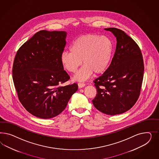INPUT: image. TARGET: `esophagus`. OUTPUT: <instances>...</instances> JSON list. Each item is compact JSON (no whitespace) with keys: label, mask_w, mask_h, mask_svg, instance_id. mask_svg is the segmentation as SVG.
Wrapping results in <instances>:
<instances>
[{"label":"esophagus","mask_w":159,"mask_h":159,"mask_svg":"<svg viewBox=\"0 0 159 159\" xmlns=\"http://www.w3.org/2000/svg\"><path fill=\"white\" fill-rule=\"evenodd\" d=\"M85 84L84 83H81V82H80V83H78V86L79 88H82V87H83L85 86Z\"/></svg>","instance_id":"34e87169"}]
</instances>
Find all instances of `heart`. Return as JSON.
<instances>
[{
  "label": "heart",
  "mask_w": 159,
  "mask_h": 159,
  "mask_svg": "<svg viewBox=\"0 0 159 159\" xmlns=\"http://www.w3.org/2000/svg\"><path fill=\"white\" fill-rule=\"evenodd\" d=\"M113 48L112 41L108 37L86 34L76 39L70 46V51H63L60 60L63 67L72 73L76 72L83 63L84 66L75 78L84 80L93 73L98 75L106 71L111 61Z\"/></svg>",
  "instance_id": "1"
}]
</instances>
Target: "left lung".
<instances>
[{"label": "left lung", "instance_id": "obj_1", "mask_svg": "<svg viewBox=\"0 0 159 159\" xmlns=\"http://www.w3.org/2000/svg\"><path fill=\"white\" fill-rule=\"evenodd\" d=\"M105 30L116 38V52L106 72L94 80L97 93L92 102L98 111L114 116L128 111L138 100L144 63L138 45L124 31Z\"/></svg>", "mask_w": 159, "mask_h": 159}]
</instances>
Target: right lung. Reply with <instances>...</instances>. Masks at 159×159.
<instances>
[{
    "label": "right lung",
    "mask_w": 159,
    "mask_h": 159,
    "mask_svg": "<svg viewBox=\"0 0 159 159\" xmlns=\"http://www.w3.org/2000/svg\"><path fill=\"white\" fill-rule=\"evenodd\" d=\"M65 31L41 30L18 49L13 65L17 96L25 110L39 118L58 116L76 92V83L61 86L70 79L61 62L66 45Z\"/></svg>",
    "instance_id": "obj_1"
}]
</instances>
